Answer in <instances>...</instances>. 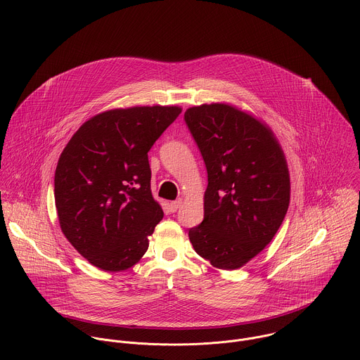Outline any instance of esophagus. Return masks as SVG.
<instances>
[{"mask_svg": "<svg viewBox=\"0 0 360 360\" xmlns=\"http://www.w3.org/2000/svg\"><path fill=\"white\" fill-rule=\"evenodd\" d=\"M181 205H182V199H178V200H175V202H171V205H169L171 212H176V210L181 207Z\"/></svg>", "mask_w": 360, "mask_h": 360, "instance_id": "1", "label": "esophagus"}]
</instances>
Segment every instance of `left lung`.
Segmentation results:
<instances>
[{"label": "left lung", "mask_w": 360, "mask_h": 360, "mask_svg": "<svg viewBox=\"0 0 360 360\" xmlns=\"http://www.w3.org/2000/svg\"><path fill=\"white\" fill-rule=\"evenodd\" d=\"M185 122L207 169L205 219L189 230L193 250L233 271L278 233L290 200L285 153L269 126L229 103H203Z\"/></svg>", "instance_id": "obj_1"}]
</instances>
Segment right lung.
<instances>
[{
	"label": "right lung",
	"mask_w": 360,
	"mask_h": 360,
	"mask_svg": "<svg viewBox=\"0 0 360 360\" xmlns=\"http://www.w3.org/2000/svg\"><path fill=\"white\" fill-rule=\"evenodd\" d=\"M181 112L161 105L105 110L64 147L54 174L58 223L94 266L119 272L146 254L164 217L151 193L147 153Z\"/></svg>",
	"instance_id": "right-lung-1"
}]
</instances>
